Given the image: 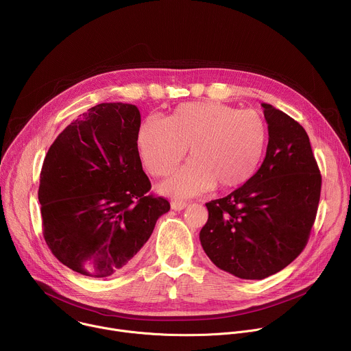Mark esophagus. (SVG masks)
<instances>
[{"label": "esophagus", "mask_w": 351, "mask_h": 351, "mask_svg": "<svg viewBox=\"0 0 351 351\" xmlns=\"http://www.w3.org/2000/svg\"><path fill=\"white\" fill-rule=\"evenodd\" d=\"M186 207H187V203H186V202H176V199H175V202L171 203V208L175 210V211H182V210H184Z\"/></svg>", "instance_id": "obj_1"}]
</instances>
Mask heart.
Returning <instances> with one entry per match:
<instances>
[{
  "mask_svg": "<svg viewBox=\"0 0 351 351\" xmlns=\"http://www.w3.org/2000/svg\"><path fill=\"white\" fill-rule=\"evenodd\" d=\"M267 143L268 126L260 114L217 101L183 103L167 119L148 117L137 133L141 162L157 178L169 175L189 147L191 161L160 187L178 198L247 183L261 164Z\"/></svg>",
  "mask_w": 351,
  "mask_h": 351,
  "instance_id": "heart-1",
  "label": "heart"
}]
</instances>
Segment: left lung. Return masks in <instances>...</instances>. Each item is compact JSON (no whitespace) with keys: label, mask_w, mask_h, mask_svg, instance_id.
<instances>
[{"label":"left lung","mask_w":351,"mask_h":351,"mask_svg":"<svg viewBox=\"0 0 351 351\" xmlns=\"http://www.w3.org/2000/svg\"><path fill=\"white\" fill-rule=\"evenodd\" d=\"M267 156L247 183L207 203L199 241L210 260L240 279H264L303 252L321 195V173L304 128L271 104Z\"/></svg>","instance_id":"8db88e82"}]
</instances>
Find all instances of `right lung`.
I'll return each instance as SVG.
<instances>
[{
    "mask_svg": "<svg viewBox=\"0 0 351 351\" xmlns=\"http://www.w3.org/2000/svg\"><path fill=\"white\" fill-rule=\"evenodd\" d=\"M68 125L44 158L38 202L51 253L75 272L107 278L128 269L169 211L152 189L137 148L136 106L103 103Z\"/></svg>",
    "mask_w": 351,
    "mask_h": 351,
    "instance_id": "right-lung-1",
    "label": "right lung"
}]
</instances>
